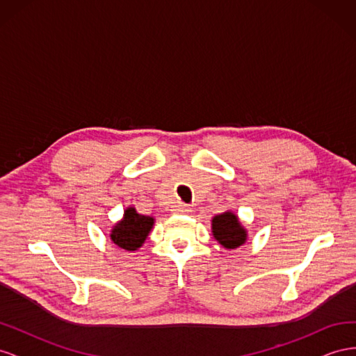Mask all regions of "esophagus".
<instances>
[{
	"mask_svg": "<svg viewBox=\"0 0 356 356\" xmlns=\"http://www.w3.org/2000/svg\"><path fill=\"white\" fill-rule=\"evenodd\" d=\"M174 213H177V214H187V213H190V207L188 205H186V204H177V205H174Z\"/></svg>",
	"mask_w": 356,
	"mask_h": 356,
	"instance_id": "obj_1",
	"label": "esophagus"
}]
</instances>
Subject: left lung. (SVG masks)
Returning a JSON list of instances; mask_svg holds the SVG:
<instances>
[{
  "label": "left lung",
  "instance_id": "obj_1",
  "mask_svg": "<svg viewBox=\"0 0 356 356\" xmlns=\"http://www.w3.org/2000/svg\"><path fill=\"white\" fill-rule=\"evenodd\" d=\"M211 227H213L214 238L225 248H238L247 239V230L232 211L216 216Z\"/></svg>",
  "mask_w": 356,
  "mask_h": 356
}]
</instances>
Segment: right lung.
<instances>
[{"label":"right lung","instance_id":"right-lung-1","mask_svg":"<svg viewBox=\"0 0 356 356\" xmlns=\"http://www.w3.org/2000/svg\"><path fill=\"white\" fill-rule=\"evenodd\" d=\"M152 225H154V218L149 216H142L133 207H129L124 211L122 220L112 227L111 239L120 248L134 252L145 243Z\"/></svg>","mask_w":356,"mask_h":356}]
</instances>
